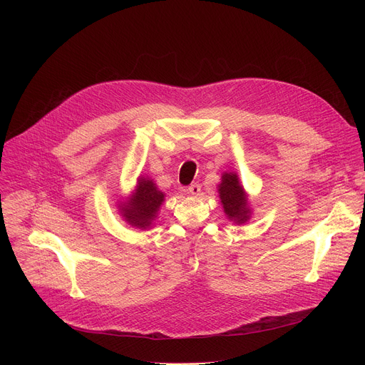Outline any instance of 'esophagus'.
Returning a JSON list of instances; mask_svg holds the SVG:
<instances>
[{
  "instance_id": "34e87169",
  "label": "esophagus",
  "mask_w": 365,
  "mask_h": 365,
  "mask_svg": "<svg viewBox=\"0 0 365 365\" xmlns=\"http://www.w3.org/2000/svg\"><path fill=\"white\" fill-rule=\"evenodd\" d=\"M187 193H190L192 196H199V193H200V185H197V183L190 185V186L187 187Z\"/></svg>"
}]
</instances>
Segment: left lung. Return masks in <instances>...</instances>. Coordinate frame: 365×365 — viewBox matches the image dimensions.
Returning a JSON list of instances; mask_svg holds the SVG:
<instances>
[{"label": "left lung", "mask_w": 365, "mask_h": 365, "mask_svg": "<svg viewBox=\"0 0 365 365\" xmlns=\"http://www.w3.org/2000/svg\"><path fill=\"white\" fill-rule=\"evenodd\" d=\"M218 192L228 220L238 225L245 224L250 220L251 210L238 175L235 172H225L221 178V183L218 185Z\"/></svg>", "instance_id": "obj_1"}]
</instances>
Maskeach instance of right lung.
<instances>
[{
  "instance_id": "add662e5",
  "label": "right lung",
  "mask_w": 365,
  "mask_h": 365,
  "mask_svg": "<svg viewBox=\"0 0 365 365\" xmlns=\"http://www.w3.org/2000/svg\"><path fill=\"white\" fill-rule=\"evenodd\" d=\"M165 200V193L147 178H138L135 190L128 200L120 205L123 218L135 228L145 230L151 225Z\"/></svg>"
}]
</instances>
